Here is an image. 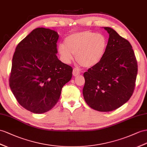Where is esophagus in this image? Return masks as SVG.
Listing matches in <instances>:
<instances>
[{"mask_svg": "<svg viewBox=\"0 0 147 147\" xmlns=\"http://www.w3.org/2000/svg\"><path fill=\"white\" fill-rule=\"evenodd\" d=\"M80 74V71L78 68H74L73 71V74L74 76H77L79 74Z\"/></svg>", "mask_w": 147, "mask_h": 147, "instance_id": "1", "label": "esophagus"}]
</instances>
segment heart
<instances>
[{"instance_id": "1", "label": "heart", "mask_w": 147, "mask_h": 147, "mask_svg": "<svg viewBox=\"0 0 147 147\" xmlns=\"http://www.w3.org/2000/svg\"><path fill=\"white\" fill-rule=\"evenodd\" d=\"M107 46V40L105 35L86 30L67 36L65 44L58 45L57 51L64 63H70L74 58V55H76L78 62L89 68L102 59Z\"/></svg>"}]
</instances>
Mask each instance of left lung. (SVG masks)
<instances>
[{
    "label": "left lung",
    "instance_id": "8db88e82",
    "mask_svg": "<svg viewBox=\"0 0 147 147\" xmlns=\"http://www.w3.org/2000/svg\"><path fill=\"white\" fill-rule=\"evenodd\" d=\"M104 28L109 34L106 51L102 59L84 73L82 94L90 107L109 112L130 99L134 91L138 66L129 41L113 28Z\"/></svg>",
    "mask_w": 147,
    "mask_h": 147
}]
</instances>
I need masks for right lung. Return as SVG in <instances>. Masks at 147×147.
Instances as JSON below:
<instances>
[{
  "mask_svg": "<svg viewBox=\"0 0 147 147\" xmlns=\"http://www.w3.org/2000/svg\"><path fill=\"white\" fill-rule=\"evenodd\" d=\"M59 35L53 30L37 28L18 44L9 80L18 102L35 114L51 110L58 102L73 69L58 59Z\"/></svg>",
  "mask_w": 147,
  "mask_h": 147,
  "instance_id": "obj_1",
  "label": "right lung"
}]
</instances>
